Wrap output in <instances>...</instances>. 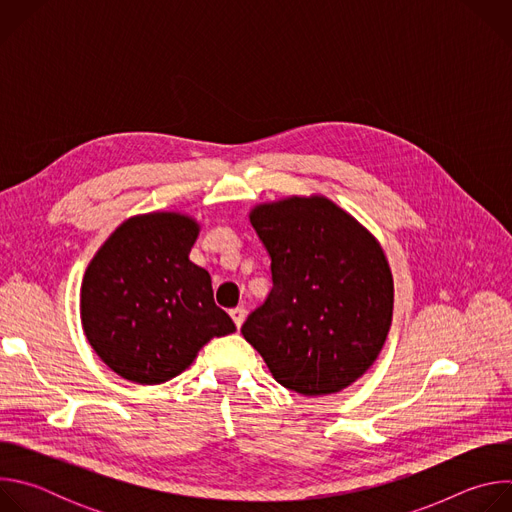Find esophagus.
I'll list each match as a JSON object with an SVG mask.
<instances>
[{"instance_id":"34e87169","label":"esophagus","mask_w":512,"mask_h":512,"mask_svg":"<svg viewBox=\"0 0 512 512\" xmlns=\"http://www.w3.org/2000/svg\"><path fill=\"white\" fill-rule=\"evenodd\" d=\"M245 316H247V312H245L243 308H233V310H231V318H233V322H235V326H237V328H241V326H243Z\"/></svg>"}]
</instances>
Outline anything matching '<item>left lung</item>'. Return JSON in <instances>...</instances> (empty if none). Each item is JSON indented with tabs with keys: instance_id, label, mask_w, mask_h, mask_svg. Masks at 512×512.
<instances>
[{
	"instance_id": "left-lung-1",
	"label": "left lung",
	"mask_w": 512,
	"mask_h": 512,
	"mask_svg": "<svg viewBox=\"0 0 512 512\" xmlns=\"http://www.w3.org/2000/svg\"><path fill=\"white\" fill-rule=\"evenodd\" d=\"M249 218L271 257L273 287L245 320V340L289 391L346 389L391 328L393 275L381 245L324 196L261 204Z\"/></svg>"
}]
</instances>
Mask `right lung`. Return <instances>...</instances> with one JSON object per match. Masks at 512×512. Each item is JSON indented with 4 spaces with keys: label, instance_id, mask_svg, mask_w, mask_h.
Returning a JSON list of instances; mask_svg holds the SVG:
<instances>
[{
    "label": "right lung",
    "instance_id": "add662e5",
    "mask_svg": "<svg viewBox=\"0 0 512 512\" xmlns=\"http://www.w3.org/2000/svg\"><path fill=\"white\" fill-rule=\"evenodd\" d=\"M198 223L178 212L125 221L97 251L81 287L89 344L111 371L160 385L186 371L214 336L235 324L212 298L206 269L188 253Z\"/></svg>",
    "mask_w": 512,
    "mask_h": 512
}]
</instances>
